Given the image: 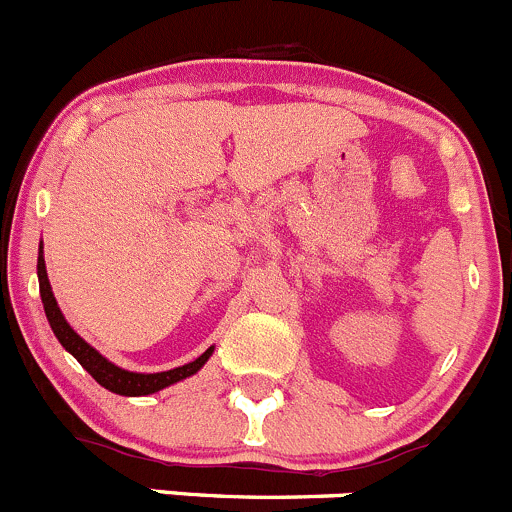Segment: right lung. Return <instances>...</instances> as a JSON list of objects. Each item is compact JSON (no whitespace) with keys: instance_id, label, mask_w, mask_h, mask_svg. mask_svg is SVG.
I'll return each mask as SVG.
<instances>
[{"instance_id":"obj_1","label":"right lung","mask_w":512,"mask_h":512,"mask_svg":"<svg viewBox=\"0 0 512 512\" xmlns=\"http://www.w3.org/2000/svg\"><path fill=\"white\" fill-rule=\"evenodd\" d=\"M36 275H39V292L41 302H44L46 319H49V327L54 332V337L59 339L61 347L66 349L91 376L103 386V389L113 391L118 396H151L156 391L165 389V386H173L178 381L188 379V376L198 374L205 366V361L210 359L215 352V347H210L208 352H203L195 361L183 366H175V369L158 371V374H141V371H128L121 369L118 364L108 361L98 349L91 347L86 339H81L79 334L71 329V324L66 322V317L61 314L59 304H56L54 292H51L49 275H46V262H44V247L39 245V260H36Z\"/></svg>"}]
</instances>
